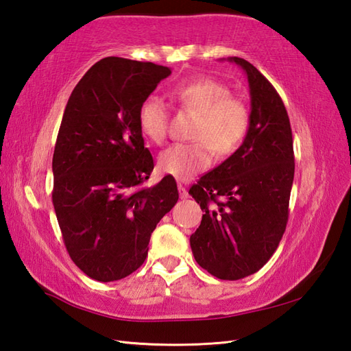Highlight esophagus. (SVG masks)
Instances as JSON below:
<instances>
[{
	"label": "esophagus",
	"mask_w": 351,
	"mask_h": 351,
	"mask_svg": "<svg viewBox=\"0 0 351 351\" xmlns=\"http://www.w3.org/2000/svg\"><path fill=\"white\" fill-rule=\"evenodd\" d=\"M178 190H180V197L181 199H187L189 197V191H187V189L184 187V185H178Z\"/></svg>",
	"instance_id": "1"
}]
</instances>
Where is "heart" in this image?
I'll return each instance as SVG.
<instances>
[{
	"mask_svg": "<svg viewBox=\"0 0 351 351\" xmlns=\"http://www.w3.org/2000/svg\"><path fill=\"white\" fill-rule=\"evenodd\" d=\"M171 96L184 108L199 114L191 134L196 141L169 146L160 155V167L164 173L187 180L210 167L214 152L226 155L235 151L247 130L249 108L241 99L230 96L226 84L211 78L176 86ZM167 122L169 111L160 98L149 96L141 102L138 125L149 140L154 143L164 141Z\"/></svg>",
	"mask_w": 351,
	"mask_h": 351,
	"instance_id": "1",
	"label": "heart"
}]
</instances>
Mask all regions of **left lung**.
Returning a JSON list of instances; mask_svg holds the SVG:
<instances>
[{
  "label": "left lung",
  "mask_w": 351,
  "mask_h": 351,
  "mask_svg": "<svg viewBox=\"0 0 351 351\" xmlns=\"http://www.w3.org/2000/svg\"><path fill=\"white\" fill-rule=\"evenodd\" d=\"M228 60L247 75L249 130L243 145L190 189L205 213L190 245L208 273L238 280L267 264L285 232L294 149L287 108L270 81L244 58Z\"/></svg>",
  "instance_id": "obj_1"
}]
</instances>
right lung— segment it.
<instances>
[{
	"label": "right lung",
	"instance_id": "1",
	"mask_svg": "<svg viewBox=\"0 0 351 351\" xmlns=\"http://www.w3.org/2000/svg\"><path fill=\"white\" fill-rule=\"evenodd\" d=\"M170 73L155 63L102 58L66 104L52 156V204L71 259L95 280L136 271L180 197L173 176L143 185L154 158L138 125L141 102Z\"/></svg>",
	"mask_w": 351,
	"mask_h": 351
}]
</instances>
